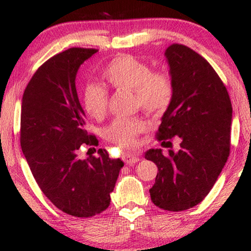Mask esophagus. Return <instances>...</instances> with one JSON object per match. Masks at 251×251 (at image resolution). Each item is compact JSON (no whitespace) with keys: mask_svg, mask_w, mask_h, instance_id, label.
I'll return each mask as SVG.
<instances>
[{"mask_svg":"<svg viewBox=\"0 0 251 251\" xmlns=\"http://www.w3.org/2000/svg\"><path fill=\"white\" fill-rule=\"evenodd\" d=\"M123 160L126 164H133L139 161V156L136 155V154H130V153H126L123 155Z\"/></svg>","mask_w":251,"mask_h":251,"instance_id":"34e87169","label":"esophagus"}]
</instances>
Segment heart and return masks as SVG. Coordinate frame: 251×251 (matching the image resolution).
Wrapping results in <instances>:
<instances>
[{"mask_svg": "<svg viewBox=\"0 0 251 251\" xmlns=\"http://www.w3.org/2000/svg\"><path fill=\"white\" fill-rule=\"evenodd\" d=\"M107 83L116 90L133 92L137 107L151 114L160 115L169 108L175 96V82L167 71H153L145 61L122 54L109 61L104 70ZM83 107L89 115L100 119L108 106V91L100 83L85 84L82 95ZM146 130L140 118H116L104 129V138L120 149H131L137 137Z\"/></svg>", "mask_w": 251, "mask_h": 251, "instance_id": "b5f03b06", "label": "heart"}]
</instances>
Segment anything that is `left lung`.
Listing matches in <instances>:
<instances>
[{"label":"left lung","instance_id":"1","mask_svg":"<svg viewBox=\"0 0 251 251\" xmlns=\"http://www.w3.org/2000/svg\"><path fill=\"white\" fill-rule=\"evenodd\" d=\"M166 57L175 82L174 100L162 116L156 139L179 150H150L145 159L157 166L151 200L163 210L183 211L207 197L231 149L232 104L227 89L210 64L191 48L174 43Z\"/></svg>","mask_w":251,"mask_h":251}]
</instances>
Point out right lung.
Masks as SVG:
<instances>
[{
	"label": "right lung",
	"instance_id": "1",
	"mask_svg": "<svg viewBox=\"0 0 251 251\" xmlns=\"http://www.w3.org/2000/svg\"><path fill=\"white\" fill-rule=\"evenodd\" d=\"M97 51L71 48L41 65L24 91L20 115V146L37 185L59 210L80 218L108 208L125 164L101 149L98 156H77L82 145H98L85 130L75 88L78 67Z\"/></svg>",
	"mask_w": 251,
	"mask_h": 251
}]
</instances>
